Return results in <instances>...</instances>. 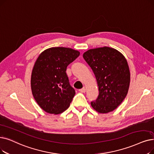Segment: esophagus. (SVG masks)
Listing matches in <instances>:
<instances>
[{"mask_svg":"<svg viewBox=\"0 0 154 154\" xmlns=\"http://www.w3.org/2000/svg\"><path fill=\"white\" fill-rule=\"evenodd\" d=\"M79 91L80 92H81L84 93V92H85V91H86V89H85V88H82V89H79Z\"/></svg>","mask_w":154,"mask_h":154,"instance_id":"esophagus-1","label":"esophagus"}]
</instances>
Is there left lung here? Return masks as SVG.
I'll use <instances>...</instances> for the list:
<instances>
[{
  "instance_id": "8db88e82",
  "label": "left lung",
  "mask_w": 154,
  "mask_h": 154,
  "mask_svg": "<svg viewBox=\"0 0 154 154\" xmlns=\"http://www.w3.org/2000/svg\"><path fill=\"white\" fill-rule=\"evenodd\" d=\"M83 58L92 70L99 88V96L91 103L94 109L99 113L114 111L127 95L130 72L128 62L122 53L112 48L90 49Z\"/></svg>"
}]
</instances>
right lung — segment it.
<instances>
[{"instance_id": "1", "label": "right lung", "mask_w": 154, "mask_h": 154, "mask_svg": "<svg viewBox=\"0 0 154 154\" xmlns=\"http://www.w3.org/2000/svg\"><path fill=\"white\" fill-rule=\"evenodd\" d=\"M70 48L52 47L43 51L33 66L31 78L32 96L45 112L58 115L70 106L75 94L66 70L79 56Z\"/></svg>"}]
</instances>
